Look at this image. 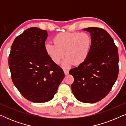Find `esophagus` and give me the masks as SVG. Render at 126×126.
I'll list each match as a JSON object with an SVG mask.
<instances>
[{
	"label": "esophagus",
	"instance_id": "obj_1",
	"mask_svg": "<svg viewBox=\"0 0 126 126\" xmlns=\"http://www.w3.org/2000/svg\"><path fill=\"white\" fill-rule=\"evenodd\" d=\"M63 72H64V73H65V75H68L69 70H68V69H63Z\"/></svg>",
	"mask_w": 126,
	"mask_h": 126
}]
</instances>
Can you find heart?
Returning <instances> with one entry per match:
<instances>
[{"mask_svg":"<svg viewBox=\"0 0 126 126\" xmlns=\"http://www.w3.org/2000/svg\"><path fill=\"white\" fill-rule=\"evenodd\" d=\"M54 44L47 42L45 50L48 57L55 63H59L65 54L62 66L69 68L71 65H80L88 57L92 45V39L87 32H61L53 38Z\"/></svg>","mask_w":126,"mask_h":126,"instance_id":"heart-1","label":"heart"}]
</instances>
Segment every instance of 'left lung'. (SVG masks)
<instances>
[{"mask_svg": "<svg viewBox=\"0 0 126 126\" xmlns=\"http://www.w3.org/2000/svg\"><path fill=\"white\" fill-rule=\"evenodd\" d=\"M83 30L92 37L90 53L83 63L69 73L74 77L71 88L75 97L82 103H94L107 95L118 78V50L104 29L91 27Z\"/></svg>", "mask_w": 126, "mask_h": 126, "instance_id": "1", "label": "left lung"}]
</instances>
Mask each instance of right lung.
Listing matches in <instances>:
<instances>
[{
	"instance_id": "right-lung-1",
	"label": "right lung",
	"mask_w": 126,
	"mask_h": 126,
	"mask_svg": "<svg viewBox=\"0 0 126 126\" xmlns=\"http://www.w3.org/2000/svg\"><path fill=\"white\" fill-rule=\"evenodd\" d=\"M47 32L33 27L14 41L8 59L13 82L22 95L34 103L54 97L65 75L45 50Z\"/></svg>"
}]
</instances>
